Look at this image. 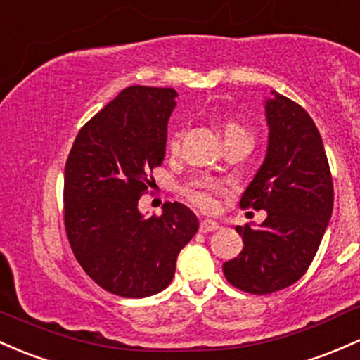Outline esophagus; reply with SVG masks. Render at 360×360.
<instances>
[{
  "label": "esophagus",
  "mask_w": 360,
  "mask_h": 360,
  "mask_svg": "<svg viewBox=\"0 0 360 360\" xmlns=\"http://www.w3.org/2000/svg\"><path fill=\"white\" fill-rule=\"evenodd\" d=\"M219 225L216 221H212V219H202L199 225V230L202 231V233H207V231H214L218 230Z\"/></svg>",
  "instance_id": "esophagus-1"
}]
</instances>
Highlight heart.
<instances>
[{"label":"heart","mask_w":360,"mask_h":360,"mask_svg":"<svg viewBox=\"0 0 360 360\" xmlns=\"http://www.w3.org/2000/svg\"><path fill=\"white\" fill-rule=\"evenodd\" d=\"M238 134L247 135L245 129L237 125V123H226V125L223 127V135H225V139ZM180 130L172 132V135L168 137V149L172 150V153H176V150L180 149ZM223 191H225V187H223L219 181H214L211 179H197L194 181H191V184L184 188V194L194 206L199 207V210L214 211L216 206H218V202H216V194H221Z\"/></svg>","instance_id":"heart-1"}]
</instances>
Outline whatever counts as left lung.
Returning a JSON list of instances; mask_svg holds the SVG:
<instances>
[{
  "label": "left lung",
  "instance_id": "left-lung-1",
  "mask_svg": "<svg viewBox=\"0 0 360 360\" xmlns=\"http://www.w3.org/2000/svg\"><path fill=\"white\" fill-rule=\"evenodd\" d=\"M268 149L240 207L266 210L257 228L235 226L243 249L223 264L235 288L278 292L304 276L333 211V180L323 139L307 111L273 91L264 104Z\"/></svg>",
  "mask_w": 360,
  "mask_h": 360
}]
</instances>
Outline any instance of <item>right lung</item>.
Returning a JSON list of instances; mask_svg holds the SVG:
<instances>
[{
    "instance_id": "obj_1",
    "label": "right lung",
    "mask_w": 360,
    "mask_h": 360,
    "mask_svg": "<svg viewBox=\"0 0 360 360\" xmlns=\"http://www.w3.org/2000/svg\"><path fill=\"white\" fill-rule=\"evenodd\" d=\"M176 96L169 87L123 89L80 129L65 165L68 242L84 271L115 295L142 299L165 290L199 228L180 202H165L161 216L139 211L149 173L165 160Z\"/></svg>"
}]
</instances>
